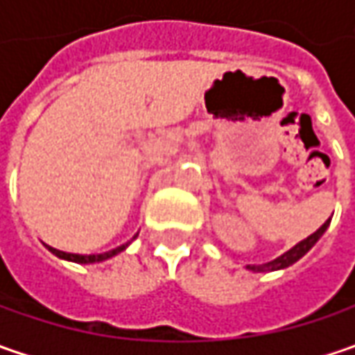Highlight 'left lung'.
<instances>
[{
  "instance_id": "8db88e82",
  "label": "left lung",
  "mask_w": 355,
  "mask_h": 355,
  "mask_svg": "<svg viewBox=\"0 0 355 355\" xmlns=\"http://www.w3.org/2000/svg\"><path fill=\"white\" fill-rule=\"evenodd\" d=\"M328 225H330V219H328V221H326V223H324L316 233H312V235L304 239V241L296 243L293 249H288L284 254L277 257L275 261H268V263H265V265H247V268L252 270V272H272V270H280V268H286V266L294 265L296 261H300V259H302V257H304V254H306V252L310 251L316 243H318V239L326 233Z\"/></svg>"
}]
</instances>
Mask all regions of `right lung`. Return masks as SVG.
<instances>
[{
	"instance_id": "1",
	"label": "right lung",
	"mask_w": 355,
	"mask_h": 355,
	"mask_svg": "<svg viewBox=\"0 0 355 355\" xmlns=\"http://www.w3.org/2000/svg\"><path fill=\"white\" fill-rule=\"evenodd\" d=\"M138 237V235H134V239ZM130 243H124V245H120L116 249H112V251H106L101 252V254H75V252H64L59 251V249H53V247H49L45 245L49 251L53 252L55 257H59L62 261H71V263H80V265H92V263H103L106 259H112V257H116L118 252H122L126 247H128Z\"/></svg>"
}]
</instances>
